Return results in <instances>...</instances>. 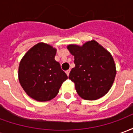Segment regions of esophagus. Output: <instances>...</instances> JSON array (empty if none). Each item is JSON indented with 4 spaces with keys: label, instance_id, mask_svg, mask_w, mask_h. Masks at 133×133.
<instances>
[{
    "label": "esophagus",
    "instance_id": "esophagus-1",
    "mask_svg": "<svg viewBox=\"0 0 133 133\" xmlns=\"http://www.w3.org/2000/svg\"><path fill=\"white\" fill-rule=\"evenodd\" d=\"M70 70H66V71H65V72H66V74H67V75H68H68H69V74H70Z\"/></svg>",
    "mask_w": 133,
    "mask_h": 133
}]
</instances>
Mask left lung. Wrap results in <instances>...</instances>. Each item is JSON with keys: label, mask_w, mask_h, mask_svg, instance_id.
<instances>
[{"label": "left lung", "mask_w": 133, "mask_h": 133, "mask_svg": "<svg viewBox=\"0 0 133 133\" xmlns=\"http://www.w3.org/2000/svg\"><path fill=\"white\" fill-rule=\"evenodd\" d=\"M67 48L74 55L75 66L69 79L75 83L78 95L85 100L102 98L110 90L116 75L111 54L94 40L82 46L71 44Z\"/></svg>", "instance_id": "1"}]
</instances>
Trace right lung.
<instances>
[{"label":"right lung","mask_w":133,"mask_h":133,"mask_svg":"<svg viewBox=\"0 0 133 133\" xmlns=\"http://www.w3.org/2000/svg\"><path fill=\"white\" fill-rule=\"evenodd\" d=\"M56 49L39 43L22 58L18 68L19 82L30 98L40 102L52 100L68 76L55 60Z\"/></svg>","instance_id":"obj_1"}]
</instances>
